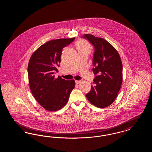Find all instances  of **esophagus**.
Returning <instances> with one entry per match:
<instances>
[{"instance_id": "34e87169", "label": "esophagus", "mask_w": 152, "mask_h": 152, "mask_svg": "<svg viewBox=\"0 0 152 152\" xmlns=\"http://www.w3.org/2000/svg\"><path fill=\"white\" fill-rule=\"evenodd\" d=\"M75 82H76V84H80L81 83V81L80 80H76Z\"/></svg>"}]
</instances>
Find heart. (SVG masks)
Here are the masks:
<instances>
[{
  "label": "heart",
  "instance_id": "heart-1",
  "mask_svg": "<svg viewBox=\"0 0 152 152\" xmlns=\"http://www.w3.org/2000/svg\"><path fill=\"white\" fill-rule=\"evenodd\" d=\"M77 49L80 52H86L88 53H90L92 50V47L87 41L85 40H80L76 43Z\"/></svg>",
  "mask_w": 152,
  "mask_h": 152
}]
</instances>
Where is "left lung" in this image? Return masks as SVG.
<instances>
[{"instance_id": "left-lung-1", "label": "left lung", "mask_w": 152, "mask_h": 152, "mask_svg": "<svg viewBox=\"0 0 152 152\" xmlns=\"http://www.w3.org/2000/svg\"><path fill=\"white\" fill-rule=\"evenodd\" d=\"M83 37L94 47L92 71L94 75H97L86 97L95 107L106 108L115 100L121 86L122 61L116 48L104 39L91 34Z\"/></svg>"}]
</instances>
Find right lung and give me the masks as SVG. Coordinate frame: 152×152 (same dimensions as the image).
I'll list each match as a JSON object with an SVG mask.
<instances>
[{
  "instance_id": "obj_1",
  "label": "right lung",
  "mask_w": 152,
  "mask_h": 152,
  "mask_svg": "<svg viewBox=\"0 0 152 152\" xmlns=\"http://www.w3.org/2000/svg\"><path fill=\"white\" fill-rule=\"evenodd\" d=\"M75 37L58 39L47 42L31 55L28 65L29 88L38 103L47 110L57 111L63 108L75 86L74 80L55 77L61 62L64 47Z\"/></svg>"
}]
</instances>
